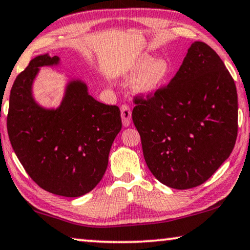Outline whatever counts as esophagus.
Instances as JSON below:
<instances>
[{"label": "esophagus", "instance_id": "esophagus-1", "mask_svg": "<svg viewBox=\"0 0 250 250\" xmlns=\"http://www.w3.org/2000/svg\"><path fill=\"white\" fill-rule=\"evenodd\" d=\"M121 118H122V125L125 126H129L130 122H131V110L128 105H122L121 106Z\"/></svg>", "mask_w": 250, "mask_h": 250}]
</instances>
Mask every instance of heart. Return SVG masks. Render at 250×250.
I'll list each match as a JSON object with an SVG mask.
<instances>
[{
    "mask_svg": "<svg viewBox=\"0 0 250 250\" xmlns=\"http://www.w3.org/2000/svg\"><path fill=\"white\" fill-rule=\"evenodd\" d=\"M170 72L171 65L167 59H154L148 54H143L125 66L122 76L125 78H131L138 73L133 79L131 89L137 95L148 96L163 85Z\"/></svg>",
    "mask_w": 250,
    "mask_h": 250,
    "instance_id": "heart-1",
    "label": "heart"
}]
</instances>
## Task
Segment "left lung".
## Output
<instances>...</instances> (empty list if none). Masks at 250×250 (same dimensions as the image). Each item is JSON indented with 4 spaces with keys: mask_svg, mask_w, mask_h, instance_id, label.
Returning a JSON list of instances; mask_svg holds the SVG:
<instances>
[{
    "mask_svg": "<svg viewBox=\"0 0 250 250\" xmlns=\"http://www.w3.org/2000/svg\"><path fill=\"white\" fill-rule=\"evenodd\" d=\"M135 103L144 157L163 185L197 187L230 156L238 132L237 89L207 44L194 42L171 83Z\"/></svg>",
    "mask_w": 250,
    "mask_h": 250,
    "instance_id": "obj_1",
    "label": "left lung"
}]
</instances>
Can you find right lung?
Masks as SVG:
<instances>
[{"label":"right lung","instance_id":"right-lung-1","mask_svg":"<svg viewBox=\"0 0 250 250\" xmlns=\"http://www.w3.org/2000/svg\"><path fill=\"white\" fill-rule=\"evenodd\" d=\"M61 64L59 56L34 58L10 93L8 132L12 148L29 177L44 190L79 197L96 187L120 132L121 113L89 95L87 83L70 78L58 107L35 100L34 82L42 66Z\"/></svg>","mask_w":250,"mask_h":250}]
</instances>
